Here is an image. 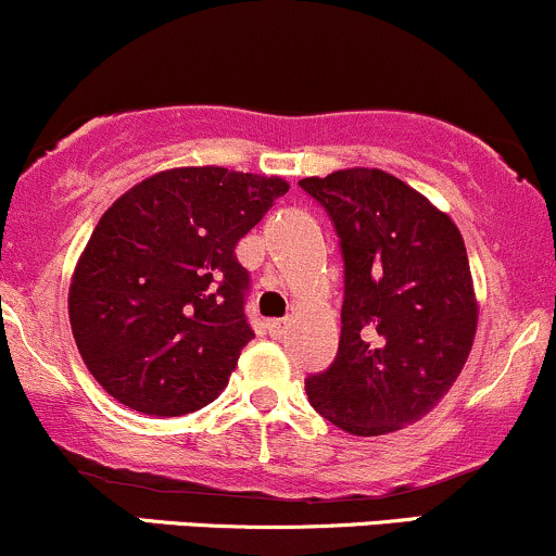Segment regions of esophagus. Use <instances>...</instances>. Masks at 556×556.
<instances>
[{"instance_id": "obj_1", "label": "esophagus", "mask_w": 556, "mask_h": 556, "mask_svg": "<svg viewBox=\"0 0 556 556\" xmlns=\"http://www.w3.org/2000/svg\"><path fill=\"white\" fill-rule=\"evenodd\" d=\"M289 320H270V324H267V333H270L273 339H283L286 337V331H289Z\"/></svg>"}]
</instances>
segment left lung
<instances>
[{
    "label": "left lung",
    "instance_id": "obj_1",
    "mask_svg": "<svg viewBox=\"0 0 556 556\" xmlns=\"http://www.w3.org/2000/svg\"><path fill=\"white\" fill-rule=\"evenodd\" d=\"M344 260L342 337L304 379L309 403L357 438L424 419L453 387L477 331L467 247L453 219L381 169L304 177Z\"/></svg>",
    "mask_w": 556,
    "mask_h": 556
}]
</instances>
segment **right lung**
Returning a JSON list of instances; mask_svg holds the SVG:
<instances>
[{"label": "right lung", "instance_id": "obj_1", "mask_svg": "<svg viewBox=\"0 0 556 556\" xmlns=\"http://www.w3.org/2000/svg\"><path fill=\"white\" fill-rule=\"evenodd\" d=\"M289 182L223 166L159 172L100 217L74 270L68 318L89 374L148 416L204 408L254 339L236 243Z\"/></svg>", "mask_w": 556, "mask_h": 556}]
</instances>
